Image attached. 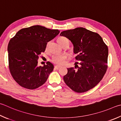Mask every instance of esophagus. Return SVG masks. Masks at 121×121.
I'll list each match as a JSON object with an SVG mask.
<instances>
[{
  "instance_id": "obj_1",
  "label": "esophagus",
  "mask_w": 121,
  "mask_h": 121,
  "mask_svg": "<svg viewBox=\"0 0 121 121\" xmlns=\"http://www.w3.org/2000/svg\"><path fill=\"white\" fill-rule=\"evenodd\" d=\"M60 68H61V66H60V65H55L54 66V68L56 69H58Z\"/></svg>"
}]
</instances>
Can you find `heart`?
Instances as JSON below:
<instances>
[{
  "mask_svg": "<svg viewBox=\"0 0 121 121\" xmlns=\"http://www.w3.org/2000/svg\"><path fill=\"white\" fill-rule=\"evenodd\" d=\"M65 41H68V39L65 37H60L58 39V42L60 45ZM47 47L48 45L47 46ZM65 59H66V56L65 54L56 55L52 58V62L56 63V64L63 65L65 62Z\"/></svg>",
  "mask_w": 121,
  "mask_h": 121,
  "instance_id": "obj_1",
  "label": "heart"
}]
</instances>
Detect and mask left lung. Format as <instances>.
I'll return each mask as SVG.
<instances>
[{
    "label": "left lung",
    "mask_w": 121,
    "mask_h": 121,
    "mask_svg": "<svg viewBox=\"0 0 121 121\" xmlns=\"http://www.w3.org/2000/svg\"><path fill=\"white\" fill-rule=\"evenodd\" d=\"M60 36L66 37L73 45V52L80 67L68 68L63 80L77 93L93 88L100 82L107 68L108 50L99 35L83 27L64 30Z\"/></svg>",
    "instance_id": "left-lung-1"
}]
</instances>
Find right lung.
<instances>
[{
	"instance_id": "obj_1",
	"label": "right lung",
	"mask_w": 121,
	"mask_h": 121,
	"mask_svg": "<svg viewBox=\"0 0 121 121\" xmlns=\"http://www.w3.org/2000/svg\"><path fill=\"white\" fill-rule=\"evenodd\" d=\"M60 30L40 25L22 28L10 39L8 45L9 69L14 80L25 88L34 89L44 83L53 71L52 63L38 66V59L48 42Z\"/></svg>"
}]
</instances>
